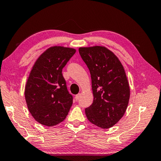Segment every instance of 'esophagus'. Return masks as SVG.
<instances>
[{"mask_svg":"<svg viewBox=\"0 0 161 161\" xmlns=\"http://www.w3.org/2000/svg\"><path fill=\"white\" fill-rule=\"evenodd\" d=\"M80 93H78V95H75V100H79V98H80Z\"/></svg>","mask_w":161,"mask_h":161,"instance_id":"esophagus-1","label":"esophagus"}]
</instances>
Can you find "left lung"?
Wrapping results in <instances>:
<instances>
[{
	"label": "left lung",
	"instance_id": "obj_1",
	"mask_svg": "<svg viewBox=\"0 0 161 161\" xmlns=\"http://www.w3.org/2000/svg\"><path fill=\"white\" fill-rule=\"evenodd\" d=\"M78 51L91 73L94 96L93 103L85 109L86 117L100 128H110L125 114L130 97L125 69L105 47H80Z\"/></svg>",
	"mask_w": 161,
	"mask_h": 161
}]
</instances>
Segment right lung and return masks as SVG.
Returning <instances> with one entry per match:
<instances>
[{"label": "right lung", "instance_id": "obj_1", "mask_svg": "<svg viewBox=\"0 0 161 161\" xmlns=\"http://www.w3.org/2000/svg\"><path fill=\"white\" fill-rule=\"evenodd\" d=\"M75 49L52 47L40 55L27 79L25 96L28 109L36 122L47 126L66 119L73 104L62 69Z\"/></svg>", "mask_w": 161, "mask_h": 161}]
</instances>
